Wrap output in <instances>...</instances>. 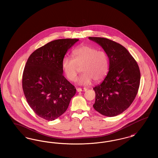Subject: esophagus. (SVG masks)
Returning <instances> with one entry per match:
<instances>
[{
    "label": "esophagus",
    "mask_w": 158,
    "mask_h": 158,
    "mask_svg": "<svg viewBox=\"0 0 158 158\" xmlns=\"http://www.w3.org/2000/svg\"><path fill=\"white\" fill-rule=\"evenodd\" d=\"M87 90V88H77V91L78 92H82V91H86Z\"/></svg>",
    "instance_id": "obj_1"
}]
</instances>
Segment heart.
Listing matches in <instances>:
<instances>
[{
	"mask_svg": "<svg viewBox=\"0 0 158 158\" xmlns=\"http://www.w3.org/2000/svg\"><path fill=\"white\" fill-rule=\"evenodd\" d=\"M74 59L64 57L61 68L68 79L75 81L81 68L83 73L77 80L80 85H88L94 80L102 81L109 70V59L104 51L90 45H82L73 52Z\"/></svg>",
	"mask_w": 158,
	"mask_h": 158,
	"instance_id": "b5f03b06",
	"label": "heart"
}]
</instances>
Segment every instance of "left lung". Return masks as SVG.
Here are the masks:
<instances>
[{"label":"left lung","mask_w":158,"mask_h":158,"mask_svg":"<svg viewBox=\"0 0 158 158\" xmlns=\"http://www.w3.org/2000/svg\"><path fill=\"white\" fill-rule=\"evenodd\" d=\"M88 38L102 47L110 61L109 71L104 80L93 88L95 92L93 106L102 115L116 116L133 102L140 85V69L124 46L105 38Z\"/></svg>","instance_id":"left-lung-1"}]
</instances>
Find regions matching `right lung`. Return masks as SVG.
I'll list each match as a JSON object with an SVG mask.
<instances>
[{
  "mask_svg": "<svg viewBox=\"0 0 158 158\" xmlns=\"http://www.w3.org/2000/svg\"><path fill=\"white\" fill-rule=\"evenodd\" d=\"M79 39H59L37 49L27 61L23 88L34 112L46 120L53 121L64 113L75 86L63 75L61 61L68 50Z\"/></svg>",
  "mask_w": 158,
  "mask_h": 158,
  "instance_id": "obj_1",
  "label": "right lung"
}]
</instances>
